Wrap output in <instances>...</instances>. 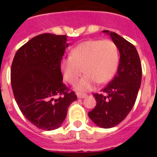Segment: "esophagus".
I'll use <instances>...</instances> for the list:
<instances>
[{
	"label": "esophagus",
	"instance_id": "esophagus-1",
	"mask_svg": "<svg viewBox=\"0 0 157 157\" xmlns=\"http://www.w3.org/2000/svg\"><path fill=\"white\" fill-rule=\"evenodd\" d=\"M76 95L78 96V97H80V98H81V96H82V94H83L81 93V91H79V90H77V91H76Z\"/></svg>",
	"mask_w": 157,
	"mask_h": 157
}]
</instances>
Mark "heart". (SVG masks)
Masks as SVG:
<instances>
[{
	"mask_svg": "<svg viewBox=\"0 0 157 157\" xmlns=\"http://www.w3.org/2000/svg\"><path fill=\"white\" fill-rule=\"evenodd\" d=\"M88 77L90 80H97L98 78V74H94V73H89Z\"/></svg>",
	"mask_w": 157,
	"mask_h": 157,
	"instance_id": "heart-1",
	"label": "heart"
}]
</instances>
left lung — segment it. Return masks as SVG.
<instances>
[{
    "mask_svg": "<svg viewBox=\"0 0 157 157\" xmlns=\"http://www.w3.org/2000/svg\"><path fill=\"white\" fill-rule=\"evenodd\" d=\"M67 36L44 33L16 52L11 65L13 96L23 116L44 130L61 126L67 108L77 99L63 83L61 60L68 47Z\"/></svg>",
    "mask_w": 157,
    "mask_h": 157,
    "instance_id": "8db88e82",
    "label": "left lung"
}]
</instances>
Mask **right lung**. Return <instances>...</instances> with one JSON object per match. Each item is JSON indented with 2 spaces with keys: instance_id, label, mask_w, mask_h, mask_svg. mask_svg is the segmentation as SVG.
Listing matches in <instances>:
<instances>
[{
  "instance_id": "add662e5",
  "label": "right lung",
  "mask_w": 157,
  "mask_h": 157,
  "mask_svg": "<svg viewBox=\"0 0 157 157\" xmlns=\"http://www.w3.org/2000/svg\"><path fill=\"white\" fill-rule=\"evenodd\" d=\"M103 33L111 36L119 50V65L112 81L94 94L97 104L88 116L96 125L108 129L119 124L134 107L141 85L142 67L134 45L117 33Z\"/></svg>"
}]
</instances>
